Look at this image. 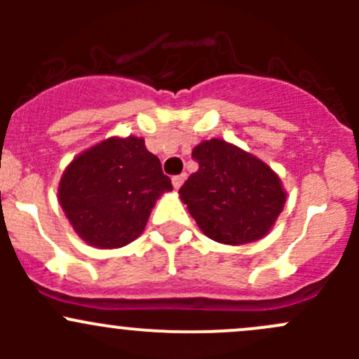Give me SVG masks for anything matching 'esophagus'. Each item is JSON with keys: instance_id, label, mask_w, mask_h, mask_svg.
Instances as JSON below:
<instances>
[{"instance_id": "1", "label": "esophagus", "mask_w": 359, "mask_h": 359, "mask_svg": "<svg viewBox=\"0 0 359 359\" xmlns=\"http://www.w3.org/2000/svg\"><path fill=\"white\" fill-rule=\"evenodd\" d=\"M186 177H187L186 173H182V175H175V177H173V179H172L173 187H175V189H179V187L184 184V180H186Z\"/></svg>"}]
</instances>
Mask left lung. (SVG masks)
I'll return each mask as SVG.
<instances>
[{
    "label": "left lung",
    "mask_w": 359,
    "mask_h": 359,
    "mask_svg": "<svg viewBox=\"0 0 359 359\" xmlns=\"http://www.w3.org/2000/svg\"><path fill=\"white\" fill-rule=\"evenodd\" d=\"M193 158L200 168L184 182L179 196L203 234L233 247L262 240L287 201L278 173L222 139L203 140Z\"/></svg>",
    "instance_id": "1"
}]
</instances>
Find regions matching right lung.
Here are the masks:
<instances>
[{"label": "right lung", "instance_id": "obj_1", "mask_svg": "<svg viewBox=\"0 0 359 359\" xmlns=\"http://www.w3.org/2000/svg\"><path fill=\"white\" fill-rule=\"evenodd\" d=\"M172 191L158 156L140 137H109L64 170L59 203L90 247L121 248L142 234L156 200Z\"/></svg>", "mask_w": 359, "mask_h": 359}]
</instances>
